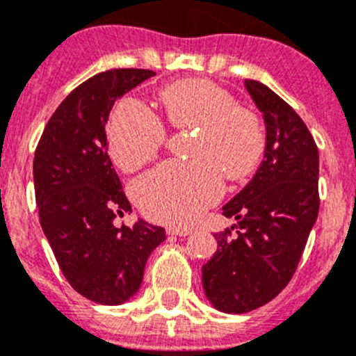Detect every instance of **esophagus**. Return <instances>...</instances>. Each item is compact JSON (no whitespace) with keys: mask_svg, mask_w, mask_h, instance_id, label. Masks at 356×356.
Wrapping results in <instances>:
<instances>
[{"mask_svg":"<svg viewBox=\"0 0 356 356\" xmlns=\"http://www.w3.org/2000/svg\"><path fill=\"white\" fill-rule=\"evenodd\" d=\"M168 234L171 236H188L192 234L191 229H181V227H169Z\"/></svg>","mask_w":356,"mask_h":356,"instance_id":"34e87169","label":"esophagus"}]
</instances>
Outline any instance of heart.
Segmentation results:
<instances>
[{
    "label": "heart",
    "mask_w": 356,
    "mask_h": 356,
    "mask_svg": "<svg viewBox=\"0 0 356 356\" xmlns=\"http://www.w3.org/2000/svg\"><path fill=\"white\" fill-rule=\"evenodd\" d=\"M175 129L192 131V162L169 161L134 184L141 211L152 220L185 225L220 199L222 172L231 181L250 178L266 154V129L259 115L238 104L232 92L204 79L169 83L159 92ZM168 138L161 118L136 99L117 104L108 124V148L115 164L133 172L157 155Z\"/></svg>",
    "instance_id": "b5f03b06"
}]
</instances>
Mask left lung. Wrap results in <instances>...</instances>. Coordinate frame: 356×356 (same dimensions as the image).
Returning a JSON list of instances; mask_svg holds the SVG:
<instances>
[{
	"label": "left lung",
	"instance_id": "1",
	"mask_svg": "<svg viewBox=\"0 0 356 356\" xmlns=\"http://www.w3.org/2000/svg\"><path fill=\"white\" fill-rule=\"evenodd\" d=\"M245 86L264 113L266 154L252 181L223 206V215L238 220L236 236L216 232L218 248L202 266L209 302L236 314L264 306L289 285L320 208V159L309 129L269 87L257 80Z\"/></svg>",
	"mask_w": 356,
	"mask_h": 356
}]
</instances>
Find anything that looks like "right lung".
Returning a JSON list of instances; mask_svg holds the SVG:
<instances>
[{
  "instance_id": "1",
  "label": "right lung",
  "mask_w": 356,
  "mask_h": 356,
  "mask_svg": "<svg viewBox=\"0 0 356 356\" xmlns=\"http://www.w3.org/2000/svg\"><path fill=\"white\" fill-rule=\"evenodd\" d=\"M150 70H110L71 90L35 152L33 175L40 223L57 264L80 296L106 306L129 300L150 253L165 239L162 227L140 220L115 227L131 213L106 147L115 101L154 76Z\"/></svg>"
}]
</instances>
